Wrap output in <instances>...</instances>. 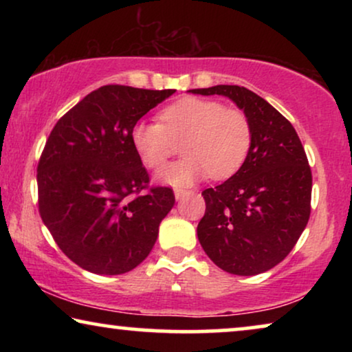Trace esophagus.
Returning a JSON list of instances; mask_svg holds the SVG:
<instances>
[{
  "instance_id": "1",
  "label": "esophagus",
  "mask_w": 352,
  "mask_h": 352,
  "mask_svg": "<svg viewBox=\"0 0 352 352\" xmlns=\"http://www.w3.org/2000/svg\"><path fill=\"white\" fill-rule=\"evenodd\" d=\"M189 194H192L190 190H186V189H176V190H175V199H176V200H182V199H184V197H187Z\"/></svg>"
}]
</instances>
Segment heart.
Instances as JSON below:
<instances>
[{
  "label": "heart",
  "mask_w": 352,
  "mask_h": 352,
  "mask_svg": "<svg viewBox=\"0 0 352 352\" xmlns=\"http://www.w3.org/2000/svg\"><path fill=\"white\" fill-rule=\"evenodd\" d=\"M160 122H138L131 142L151 170L165 165L177 144L184 158L163 168L157 179L175 187L190 186L210 175L224 179L239 171L252 147V124L239 109H226L218 100L182 98L166 105Z\"/></svg>",
  "instance_id": "obj_1"
}]
</instances>
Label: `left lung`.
<instances>
[{"instance_id":"1","label":"left lung","mask_w":352,"mask_h":352,"mask_svg":"<svg viewBox=\"0 0 352 352\" xmlns=\"http://www.w3.org/2000/svg\"><path fill=\"white\" fill-rule=\"evenodd\" d=\"M189 93L226 96L252 124L243 165L223 184L201 192L206 210L197 226L199 242L226 272H266L285 259L309 221L312 175L302 144L282 113L243 86Z\"/></svg>"}]
</instances>
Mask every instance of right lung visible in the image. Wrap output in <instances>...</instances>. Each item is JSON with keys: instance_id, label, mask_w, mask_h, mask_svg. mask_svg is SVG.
<instances>
[{"instance_id": "add662e5", "label": "right lung", "mask_w": 352, "mask_h": 352, "mask_svg": "<svg viewBox=\"0 0 352 352\" xmlns=\"http://www.w3.org/2000/svg\"><path fill=\"white\" fill-rule=\"evenodd\" d=\"M175 89L107 85L56 123L38 163V205L59 248L85 271L118 276L148 256L175 205L170 187H152L131 129Z\"/></svg>"}]
</instances>
